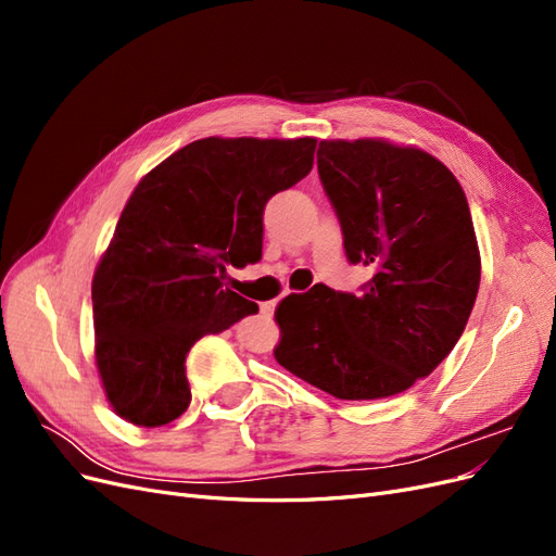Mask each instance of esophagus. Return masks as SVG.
<instances>
[{"instance_id": "34e87169", "label": "esophagus", "mask_w": 556, "mask_h": 556, "mask_svg": "<svg viewBox=\"0 0 556 556\" xmlns=\"http://www.w3.org/2000/svg\"><path fill=\"white\" fill-rule=\"evenodd\" d=\"M260 311H262V315H264V317H271V315H274V311H276V301H266V304H262V306H260Z\"/></svg>"}]
</instances>
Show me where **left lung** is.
<instances>
[{"label":"left lung","instance_id":"8db88e82","mask_svg":"<svg viewBox=\"0 0 556 556\" xmlns=\"http://www.w3.org/2000/svg\"><path fill=\"white\" fill-rule=\"evenodd\" d=\"M317 174L350 264L374 268L357 294L315 285L280 301V366L348 401L406 392L466 329L480 252L457 178L425 150L380 139L319 141Z\"/></svg>","mask_w":556,"mask_h":556}]
</instances>
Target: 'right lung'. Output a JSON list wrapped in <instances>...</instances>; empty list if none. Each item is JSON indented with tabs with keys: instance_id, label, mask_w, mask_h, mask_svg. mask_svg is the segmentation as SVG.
<instances>
[{
	"instance_id": "right-lung-1",
	"label": "right lung",
	"mask_w": 556,
	"mask_h": 556,
	"mask_svg": "<svg viewBox=\"0 0 556 556\" xmlns=\"http://www.w3.org/2000/svg\"><path fill=\"white\" fill-rule=\"evenodd\" d=\"M315 139H199L141 178L92 278L94 357L113 410L137 427L190 406L185 357L255 301L227 266L262 260L266 201L313 169Z\"/></svg>"
}]
</instances>
